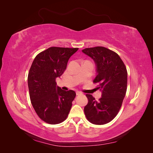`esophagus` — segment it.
Returning <instances> with one entry per match:
<instances>
[{"instance_id": "34e87169", "label": "esophagus", "mask_w": 153, "mask_h": 153, "mask_svg": "<svg viewBox=\"0 0 153 153\" xmlns=\"http://www.w3.org/2000/svg\"><path fill=\"white\" fill-rule=\"evenodd\" d=\"M76 95H80V94H82V93L81 92H79V91H77V92H76Z\"/></svg>"}]
</instances>
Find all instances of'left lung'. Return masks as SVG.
<instances>
[{"instance_id":"left-lung-1","label":"left lung","mask_w":153,"mask_h":153,"mask_svg":"<svg viewBox=\"0 0 153 153\" xmlns=\"http://www.w3.org/2000/svg\"><path fill=\"white\" fill-rule=\"evenodd\" d=\"M82 52L94 61L97 75L93 82L102 92L98 101L86 94L85 117L94 124H105L112 121L121 107L127 90V69L119 55L105 47L87 48Z\"/></svg>"}]
</instances>
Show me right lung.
<instances>
[{"instance_id": "add662e5", "label": "right lung", "mask_w": 153, "mask_h": 153, "mask_svg": "<svg viewBox=\"0 0 153 153\" xmlns=\"http://www.w3.org/2000/svg\"><path fill=\"white\" fill-rule=\"evenodd\" d=\"M78 48L50 47L36 55L28 74L32 106L39 117L50 124L65 121L76 96L57 86L55 79L64 73L69 59Z\"/></svg>"}]
</instances>
